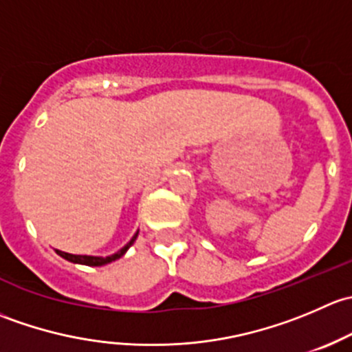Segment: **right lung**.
Listing matches in <instances>:
<instances>
[{
	"instance_id": "1",
	"label": "right lung",
	"mask_w": 352,
	"mask_h": 352,
	"mask_svg": "<svg viewBox=\"0 0 352 352\" xmlns=\"http://www.w3.org/2000/svg\"><path fill=\"white\" fill-rule=\"evenodd\" d=\"M136 236H138V233H136V235L133 236V240H131V242L127 243L126 247L120 248V250L117 252V254L110 255V257H91V255H73V254H66V252H61V250H56V252H58V254L61 255L63 258H66V261H69V262H74V264H85V265H105V264H109V262L117 261V258L122 257V255L126 254V252H127V248H129L131 245L134 243V240H136Z\"/></svg>"
}]
</instances>
